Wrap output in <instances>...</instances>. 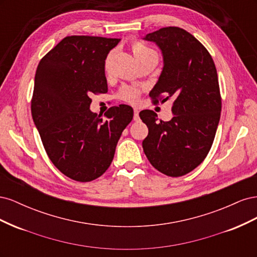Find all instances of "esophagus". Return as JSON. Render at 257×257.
Returning a JSON list of instances; mask_svg holds the SVG:
<instances>
[{"instance_id": "obj_1", "label": "esophagus", "mask_w": 257, "mask_h": 257, "mask_svg": "<svg viewBox=\"0 0 257 257\" xmlns=\"http://www.w3.org/2000/svg\"><path fill=\"white\" fill-rule=\"evenodd\" d=\"M138 120H139V110L134 109V121H138Z\"/></svg>"}]
</instances>
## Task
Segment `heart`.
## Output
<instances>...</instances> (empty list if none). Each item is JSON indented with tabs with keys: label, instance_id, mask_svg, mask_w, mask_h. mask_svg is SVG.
<instances>
[{
	"label": "heart",
	"instance_id": "1",
	"mask_svg": "<svg viewBox=\"0 0 257 257\" xmlns=\"http://www.w3.org/2000/svg\"><path fill=\"white\" fill-rule=\"evenodd\" d=\"M132 50H133V53H134V56L137 61L142 60L144 58H147V57H151V56L158 57L155 51H153L151 48H149L148 46H146L145 44H143L141 42H134L133 45H132ZM108 61H109V59H107V61H106V68L108 67ZM138 95H139V90L136 88L125 87V88H123L120 92V96L123 99H125V100H127V102H132V103L136 102L138 98Z\"/></svg>",
	"mask_w": 257,
	"mask_h": 257
}]
</instances>
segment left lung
Returning <instances> with one entry per match:
<instances>
[{"label": "left lung", "mask_w": 257, "mask_h": 257, "mask_svg": "<svg viewBox=\"0 0 257 257\" xmlns=\"http://www.w3.org/2000/svg\"><path fill=\"white\" fill-rule=\"evenodd\" d=\"M144 40L157 45L163 57L161 75L149 95L162 96V103L172 99L174 115L158 122L154 111L139 112L149 130L144 152L159 172L180 177L195 169L212 146L221 115L216 68L207 49L183 29L162 28Z\"/></svg>", "instance_id": "8db88e82"}]
</instances>
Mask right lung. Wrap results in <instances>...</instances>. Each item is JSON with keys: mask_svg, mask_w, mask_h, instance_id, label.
I'll list each match as a JSON object with an SVG mask.
<instances>
[{"mask_svg": "<svg viewBox=\"0 0 257 257\" xmlns=\"http://www.w3.org/2000/svg\"><path fill=\"white\" fill-rule=\"evenodd\" d=\"M120 38L67 36L37 66L31 111L49 159L62 174L89 182L110 166L133 108L91 111L92 93L108 91L105 60Z\"/></svg>", "mask_w": 257, "mask_h": 257, "instance_id": "obj_1", "label": "right lung"}]
</instances>
